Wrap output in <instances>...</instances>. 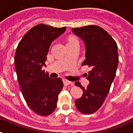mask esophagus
<instances>
[{
    "instance_id": "1",
    "label": "esophagus",
    "mask_w": 133,
    "mask_h": 133,
    "mask_svg": "<svg viewBox=\"0 0 133 133\" xmlns=\"http://www.w3.org/2000/svg\"><path fill=\"white\" fill-rule=\"evenodd\" d=\"M63 84H64L65 85H70V84H73L72 82H71V81H68V80H66V79H63Z\"/></svg>"
}]
</instances>
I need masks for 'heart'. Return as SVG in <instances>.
<instances>
[{"instance_id":"1","label":"heart","mask_w":133,"mask_h":133,"mask_svg":"<svg viewBox=\"0 0 133 133\" xmlns=\"http://www.w3.org/2000/svg\"><path fill=\"white\" fill-rule=\"evenodd\" d=\"M78 41H77V39L75 37H73V36H71V37H70L68 39V43H72V42H77Z\"/></svg>"}]
</instances>
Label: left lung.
<instances>
[{"mask_svg": "<svg viewBox=\"0 0 133 133\" xmlns=\"http://www.w3.org/2000/svg\"><path fill=\"white\" fill-rule=\"evenodd\" d=\"M72 32L83 41L85 59L82 65L91 68L86 88L75 82L83 90L81 98L75 101L77 110L83 114H92L99 109L109 92L119 63L117 45L103 28L96 25L73 28Z\"/></svg>", "mask_w": 133, "mask_h": 133, "instance_id": "8db88e82", "label": "left lung"}]
</instances>
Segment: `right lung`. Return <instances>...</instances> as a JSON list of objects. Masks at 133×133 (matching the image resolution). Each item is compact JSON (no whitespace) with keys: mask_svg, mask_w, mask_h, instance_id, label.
Returning a JSON list of instances; mask_svg holds the SVG:
<instances>
[{"mask_svg":"<svg viewBox=\"0 0 133 133\" xmlns=\"http://www.w3.org/2000/svg\"><path fill=\"white\" fill-rule=\"evenodd\" d=\"M65 30V27L37 25L24 35L16 50L14 65L23 96L30 109L41 116L54 111L58 95L63 87L62 79L50 78L43 67H46L51 43Z\"/></svg>","mask_w":133,"mask_h":133,"instance_id":"1","label":"right lung"}]
</instances>
